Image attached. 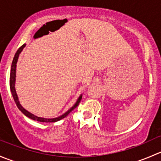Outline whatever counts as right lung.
<instances>
[{
	"label": "right lung",
	"instance_id": "add662e5",
	"mask_svg": "<svg viewBox=\"0 0 161 161\" xmlns=\"http://www.w3.org/2000/svg\"><path fill=\"white\" fill-rule=\"evenodd\" d=\"M25 47V44H23L22 47H20L19 48V50H17V52H16L15 54H14V58H13V61H12V64H11V73H10V89H11V94H12L13 98H14V102H15L18 108H19V109L20 110V111H22V113L25 115V116L31 118V119L35 120V121H41V122H56V121H60V120L63 119L64 118L67 117L68 115H69V114L70 113L71 111H72L73 110H74L75 108L78 106V105H79V103H80L81 100H82V95L79 96V97L78 98L77 101H76V103H75L74 106L71 107L69 111H68L67 112H65L64 114L61 115V116L58 117V118H40V117H37V116H36V115L31 114L30 112H29L28 111H26L25 108H22V106L20 104V103H19V97H18L17 93H16L14 85H15V79H15L16 78V64H17V61H18V59H19V54H20V53L22 51V50H23V48Z\"/></svg>",
	"mask_w": 161,
	"mask_h": 161
}]
</instances>
